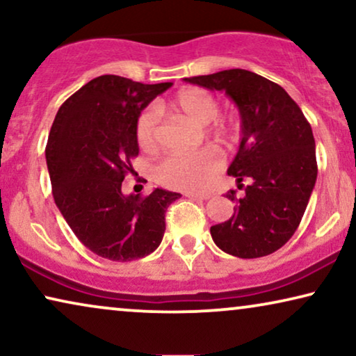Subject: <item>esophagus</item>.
<instances>
[{
    "label": "esophagus",
    "mask_w": 356,
    "mask_h": 356,
    "mask_svg": "<svg viewBox=\"0 0 356 356\" xmlns=\"http://www.w3.org/2000/svg\"><path fill=\"white\" fill-rule=\"evenodd\" d=\"M184 196L189 199H199V201H207L211 197V193H186Z\"/></svg>",
    "instance_id": "obj_1"
}]
</instances>
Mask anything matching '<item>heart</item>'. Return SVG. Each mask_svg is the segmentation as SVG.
Segmentation results:
<instances>
[{"label":"heart","instance_id":"obj_1","mask_svg":"<svg viewBox=\"0 0 356 356\" xmlns=\"http://www.w3.org/2000/svg\"><path fill=\"white\" fill-rule=\"evenodd\" d=\"M170 108L178 111L194 123L206 126L217 118L218 102L209 92L196 87L179 90L170 100ZM217 139H225L227 126L217 124L213 128ZM136 139L144 150H152L159 139V115L152 108L144 110L136 121ZM220 159L211 149H204L196 154H172L165 157L155 168L157 179L165 186L183 189V191H197L207 186L220 170Z\"/></svg>","mask_w":356,"mask_h":356}]
</instances>
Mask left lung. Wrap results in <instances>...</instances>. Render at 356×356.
I'll use <instances>...</instances> for the list:
<instances>
[{"instance_id": "8db88e82", "label": "left lung", "mask_w": 356, "mask_h": 356, "mask_svg": "<svg viewBox=\"0 0 356 356\" xmlns=\"http://www.w3.org/2000/svg\"><path fill=\"white\" fill-rule=\"evenodd\" d=\"M189 84L223 90L241 116V140L227 173L250 181L227 222L211 227L227 254L252 259L280 250L293 236L313 193L318 163L308 120L279 84L246 70L186 77Z\"/></svg>"}]
</instances>
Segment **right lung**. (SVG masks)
Here are the masks:
<instances>
[{
    "instance_id": "add662e5",
    "label": "right lung",
    "mask_w": 356,
    "mask_h": 356,
    "mask_svg": "<svg viewBox=\"0 0 356 356\" xmlns=\"http://www.w3.org/2000/svg\"><path fill=\"white\" fill-rule=\"evenodd\" d=\"M170 87L99 76L60 106L51 124L45 157L53 197L82 245L105 259L128 262L157 250L165 212L181 197L162 188L145 197L121 193L139 154L136 121Z\"/></svg>"
}]
</instances>
